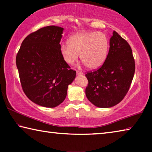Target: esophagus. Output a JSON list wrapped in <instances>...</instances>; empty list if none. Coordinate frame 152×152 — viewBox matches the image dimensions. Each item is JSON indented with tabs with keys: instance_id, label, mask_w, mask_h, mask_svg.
Wrapping results in <instances>:
<instances>
[{
	"instance_id": "1",
	"label": "esophagus",
	"mask_w": 152,
	"mask_h": 152,
	"mask_svg": "<svg viewBox=\"0 0 152 152\" xmlns=\"http://www.w3.org/2000/svg\"><path fill=\"white\" fill-rule=\"evenodd\" d=\"M76 74H77V75H82V72L79 71V70H76Z\"/></svg>"
}]
</instances>
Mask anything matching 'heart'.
Instances as JSON below:
<instances>
[{
    "label": "heart",
    "mask_w": 152,
    "mask_h": 152,
    "mask_svg": "<svg viewBox=\"0 0 152 152\" xmlns=\"http://www.w3.org/2000/svg\"><path fill=\"white\" fill-rule=\"evenodd\" d=\"M109 48L105 33L97 31L78 32L69 37L68 43H62L60 53L64 60L73 64L80 58L89 69L101 67L106 60Z\"/></svg>",
    "instance_id": "1"
}]
</instances>
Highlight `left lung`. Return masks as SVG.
Listing matches in <instances>:
<instances>
[{
  "label": "left lung",
  "instance_id": "obj_1",
  "mask_svg": "<svg viewBox=\"0 0 152 152\" xmlns=\"http://www.w3.org/2000/svg\"><path fill=\"white\" fill-rule=\"evenodd\" d=\"M106 60L101 68L86 74V96L97 107H112L122 101L129 89L135 65L132 48L113 31Z\"/></svg>",
  "mask_w": 152,
  "mask_h": 152
}]
</instances>
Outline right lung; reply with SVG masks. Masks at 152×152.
I'll use <instances>...</instances> for the list:
<instances>
[{"mask_svg":"<svg viewBox=\"0 0 152 152\" xmlns=\"http://www.w3.org/2000/svg\"><path fill=\"white\" fill-rule=\"evenodd\" d=\"M63 31L62 27L51 25L31 33L16 57L23 92L32 102L44 107L60 104L76 75L61 55Z\"/></svg>","mask_w":152,"mask_h":152,"instance_id":"1","label":"right lung"}]
</instances>
